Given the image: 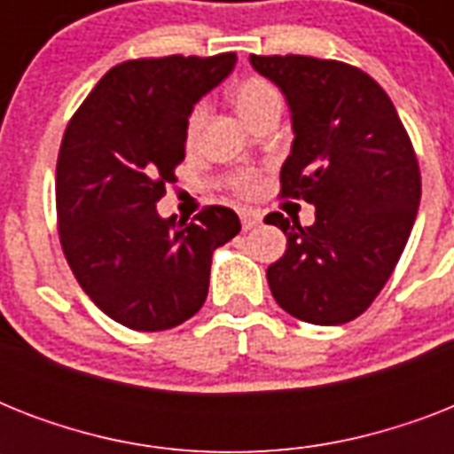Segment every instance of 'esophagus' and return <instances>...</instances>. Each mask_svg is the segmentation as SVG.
Segmentation results:
<instances>
[{
	"mask_svg": "<svg viewBox=\"0 0 454 454\" xmlns=\"http://www.w3.org/2000/svg\"><path fill=\"white\" fill-rule=\"evenodd\" d=\"M240 221H242V231H252V228H256L259 223H262V216L256 212H252V209H245V212L240 214Z\"/></svg>",
	"mask_w": 454,
	"mask_h": 454,
	"instance_id": "34e87169",
	"label": "esophagus"
}]
</instances>
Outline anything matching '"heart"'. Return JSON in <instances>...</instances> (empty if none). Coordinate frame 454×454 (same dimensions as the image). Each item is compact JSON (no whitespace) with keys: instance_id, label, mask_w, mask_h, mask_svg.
I'll use <instances>...</instances> for the list:
<instances>
[{"instance_id":"obj_1","label":"heart","mask_w":454,"mask_h":454,"mask_svg":"<svg viewBox=\"0 0 454 454\" xmlns=\"http://www.w3.org/2000/svg\"><path fill=\"white\" fill-rule=\"evenodd\" d=\"M270 103H280V96H278V89L273 87L269 80H263V77H247V80H242L240 84L233 89V106L242 120H249V117L256 115L259 110H263L266 106H270ZM205 117V103H198V106L191 110L188 124H185V134H188L191 141L198 137V131L202 129ZM235 188L240 192H252L256 188L254 176H252V174H240V176L235 178Z\"/></svg>"}]
</instances>
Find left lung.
I'll return each instance as SVG.
<instances>
[{"instance_id":"1","label":"left lung","mask_w":454,"mask_h":454,"mask_svg":"<svg viewBox=\"0 0 454 454\" xmlns=\"http://www.w3.org/2000/svg\"><path fill=\"white\" fill-rule=\"evenodd\" d=\"M285 94L292 153L280 169L283 198L316 207L313 226L266 216L287 249L266 270L276 301L313 325H341L374 301L401 259L422 176L415 148L377 82L341 60L249 56Z\"/></svg>"}]
</instances>
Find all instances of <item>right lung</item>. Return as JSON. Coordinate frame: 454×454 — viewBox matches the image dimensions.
<instances>
[{
    "mask_svg": "<svg viewBox=\"0 0 454 454\" xmlns=\"http://www.w3.org/2000/svg\"><path fill=\"white\" fill-rule=\"evenodd\" d=\"M235 53L164 56L110 67L74 113L56 164L63 254L115 323L171 330L202 309L214 249L240 233L228 207L162 219L157 202L185 157L195 103L233 73Z\"/></svg>",
    "mask_w": 454,
    "mask_h": 454,
    "instance_id": "right-lung-1",
    "label": "right lung"
}]
</instances>
